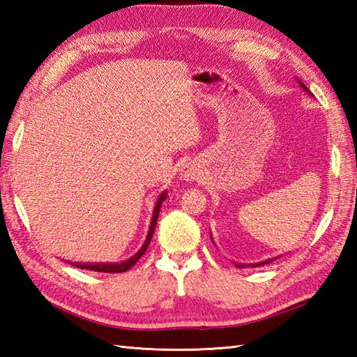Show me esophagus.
I'll use <instances>...</instances> for the list:
<instances>
[{
    "label": "esophagus",
    "instance_id": "obj_1",
    "mask_svg": "<svg viewBox=\"0 0 357 357\" xmlns=\"http://www.w3.org/2000/svg\"><path fill=\"white\" fill-rule=\"evenodd\" d=\"M179 174L184 181H195L196 178H198V169H196L195 164L187 162V164L181 167Z\"/></svg>",
    "mask_w": 357,
    "mask_h": 357
}]
</instances>
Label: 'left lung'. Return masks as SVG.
<instances>
[{"label":"left lung","mask_w":357,"mask_h":357,"mask_svg":"<svg viewBox=\"0 0 357 357\" xmlns=\"http://www.w3.org/2000/svg\"><path fill=\"white\" fill-rule=\"evenodd\" d=\"M298 82H299V86H301L302 89H304L308 95H312V92H310V90L307 89V86L302 84V81L298 79ZM210 238H211V234H210ZM211 241H213V238H211ZM276 259H278V257H271V259L257 262V264H252V265H248V267H261V265H267V264H270V262H273V261H276ZM236 267H238V268H244V267H247V265H244V264H236Z\"/></svg>","instance_id":"1"}]
</instances>
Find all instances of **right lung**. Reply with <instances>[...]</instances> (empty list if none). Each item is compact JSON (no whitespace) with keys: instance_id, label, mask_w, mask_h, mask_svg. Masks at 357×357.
<instances>
[{"instance_id":"add662e5","label":"right lung","mask_w":357,"mask_h":357,"mask_svg":"<svg viewBox=\"0 0 357 357\" xmlns=\"http://www.w3.org/2000/svg\"><path fill=\"white\" fill-rule=\"evenodd\" d=\"M165 198H167V192H162L161 195H159V198H158V201L155 204L153 218H151L147 238H146V241H144L142 247L132 257H128V259L124 261V262H116V264H112V262L110 264H75V267L90 270V271H100V273H124L127 270H130L133 265L139 261V257L144 253H146V250H147L150 241H151V236H153V233H155V227H156V221H158V216H159V210H161V206H162V202L165 201Z\"/></svg>"}]
</instances>
